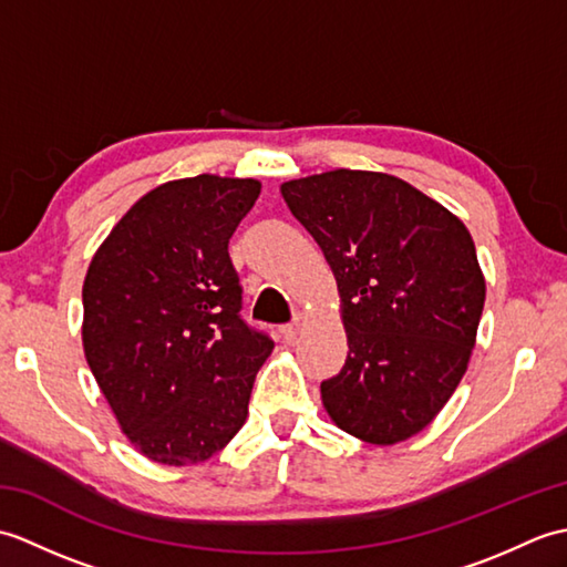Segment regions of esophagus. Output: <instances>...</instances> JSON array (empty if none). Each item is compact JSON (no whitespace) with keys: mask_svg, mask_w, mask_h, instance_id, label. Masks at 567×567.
<instances>
[{"mask_svg":"<svg viewBox=\"0 0 567 567\" xmlns=\"http://www.w3.org/2000/svg\"><path fill=\"white\" fill-rule=\"evenodd\" d=\"M297 336H299V321L287 323V327L280 329V339H282L285 343H295Z\"/></svg>","mask_w":567,"mask_h":567,"instance_id":"esophagus-1","label":"esophagus"}]
</instances>
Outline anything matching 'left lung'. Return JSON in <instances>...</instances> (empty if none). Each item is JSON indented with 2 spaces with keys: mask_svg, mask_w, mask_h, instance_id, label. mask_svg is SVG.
Segmentation results:
<instances>
[{
  "mask_svg": "<svg viewBox=\"0 0 567 567\" xmlns=\"http://www.w3.org/2000/svg\"><path fill=\"white\" fill-rule=\"evenodd\" d=\"M336 277L346 365L321 382L331 421L372 445L416 436L461 384L485 307L467 226L388 173L339 171L280 185Z\"/></svg>",
  "mask_w": 567,
  "mask_h": 567,
  "instance_id": "obj_1",
  "label": "left lung"
}]
</instances>
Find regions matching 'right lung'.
<instances>
[{"instance_id": "add662e5", "label": "right lung", "mask_w": 567, "mask_h": 567, "mask_svg": "<svg viewBox=\"0 0 567 567\" xmlns=\"http://www.w3.org/2000/svg\"><path fill=\"white\" fill-rule=\"evenodd\" d=\"M252 177L171 179L131 207L90 260L82 348L128 443L153 463L207 461L246 424L268 336L238 317L228 238Z\"/></svg>"}]
</instances>
